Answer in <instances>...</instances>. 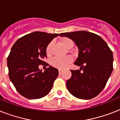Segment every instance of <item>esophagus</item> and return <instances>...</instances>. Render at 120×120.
I'll return each mask as SVG.
<instances>
[{"label":"esophagus","mask_w":120,"mask_h":120,"mask_svg":"<svg viewBox=\"0 0 120 120\" xmlns=\"http://www.w3.org/2000/svg\"><path fill=\"white\" fill-rule=\"evenodd\" d=\"M58 72H59V74H61V73H62V70L59 69V70H58Z\"/></svg>","instance_id":"obj_1"}]
</instances>
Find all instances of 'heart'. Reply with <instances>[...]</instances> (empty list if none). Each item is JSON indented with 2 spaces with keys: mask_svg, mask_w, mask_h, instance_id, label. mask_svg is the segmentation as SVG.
Here are the masks:
<instances>
[{
  "mask_svg": "<svg viewBox=\"0 0 120 120\" xmlns=\"http://www.w3.org/2000/svg\"><path fill=\"white\" fill-rule=\"evenodd\" d=\"M62 44L67 49H70L73 46V41L68 38L65 37L62 39ZM52 46V42H50L48 44L46 48V53L49 55L50 53L51 48ZM72 62V58L70 56H66L64 58L55 57L53 58L51 61V64L53 67L58 68V69H65L71 64Z\"/></svg>",
  "mask_w": 120,
  "mask_h": 120,
  "instance_id": "1",
  "label": "heart"
}]
</instances>
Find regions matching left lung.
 I'll list each match as a JSON object with an SVG mask.
<instances>
[{"instance_id":"obj_1","label":"left lung","mask_w":120,"mask_h":120,"mask_svg":"<svg viewBox=\"0 0 120 120\" xmlns=\"http://www.w3.org/2000/svg\"><path fill=\"white\" fill-rule=\"evenodd\" d=\"M60 36L71 39L79 50L74 64L80 66V70H70L71 77L66 83L68 90L79 99L97 97L105 88L113 69L112 51L101 37L90 32L62 33Z\"/></svg>"}]
</instances>
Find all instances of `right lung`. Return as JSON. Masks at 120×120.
<instances>
[{
	"label": "right lung",
	"mask_w": 120,
	"mask_h": 120,
	"mask_svg": "<svg viewBox=\"0 0 120 120\" xmlns=\"http://www.w3.org/2000/svg\"><path fill=\"white\" fill-rule=\"evenodd\" d=\"M58 34L34 32L19 38L7 58L8 76L17 91L30 100L41 98L50 91L58 70L50 66L42 72L38 65L47 58L46 48Z\"/></svg>",
	"instance_id": "add662e5"
}]
</instances>
